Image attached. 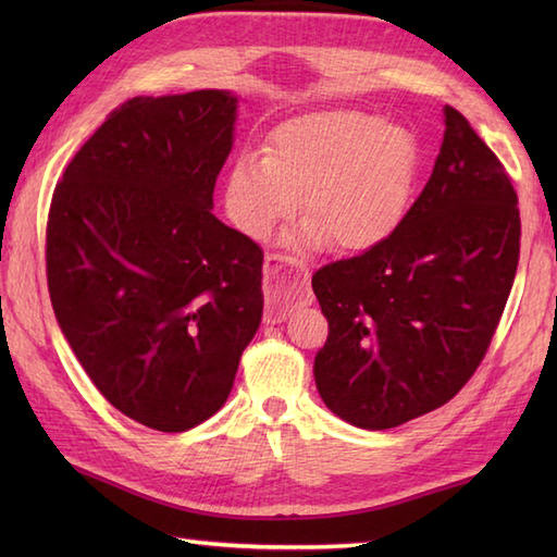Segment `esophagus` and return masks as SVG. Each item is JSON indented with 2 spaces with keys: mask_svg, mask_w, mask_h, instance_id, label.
Returning a JSON list of instances; mask_svg holds the SVG:
<instances>
[{
  "mask_svg": "<svg viewBox=\"0 0 557 557\" xmlns=\"http://www.w3.org/2000/svg\"><path fill=\"white\" fill-rule=\"evenodd\" d=\"M309 272L297 258L265 256V315L268 325L282 323L299 304H311Z\"/></svg>",
  "mask_w": 557,
  "mask_h": 557,
  "instance_id": "obj_1",
  "label": "esophagus"
}]
</instances>
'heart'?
Segmentation results:
<instances>
[{
    "label": "heart",
    "instance_id": "obj_1",
    "mask_svg": "<svg viewBox=\"0 0 557 557\" xmlns=\"http://www.w3.org/2000/svg\"><path fill=\"white\" fill-rule=\"evenodd\" d=\"M419 148L409 128L359 110L299 114L272 128L265 156H239L224 180V212L242 234L265 239L299 208L306 222L292 248L327 242L369 251L405 215Z\"/></svg>",
    "mask_w": 557,
    "mask_h": 557
}]
</instances>
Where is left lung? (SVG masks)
<instances>
[{
    "mask_svg": "<svg viewBox=\"0 0 557 557\" xmlns=\"http://www.w3.org/2000/svg\"><path fill=\"white\" fill-rule=\"evenodd\" d=\"M435 168L395 232L321 268L327 318L313 375L325 407L385 431L453 399L486 354L519 260V208L500 160L445 104Z\"/></svg>",
    "mask_w": 557,
    "mask_h": 557,
    "instance_id": "left-lung-1",
    "label": "left lung"
}]
</instances>
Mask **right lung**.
<instances>
[{"label": "right lung", "mask_w": 557, "mask_h": 557, "mask_svg": "<svg viewBox=\"0 0 557 557\" xmlns=\"http://www.w3.org/2000/svg\"><path fill=\"white\" fill-rule=\"evenodd\" d=\"M236 108L230 90L124 102L69 162L47 218L69 347L112 407L162 433L220 411L263 315V251L212 215Z\"/></svg>", "instance_id": "1"}]
</instances>
